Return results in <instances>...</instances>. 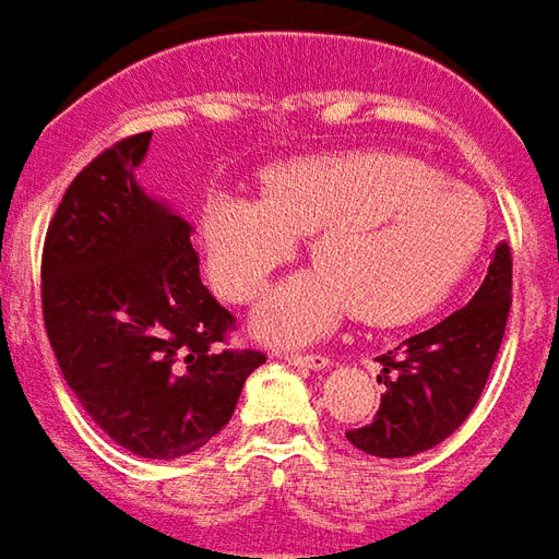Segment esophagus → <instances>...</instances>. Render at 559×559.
I'll return each mask as SVG.
<instances>
[{
	"label": "esophagus",
	"instance_id": "esophagus-1",
	"mask_svg": "<svg viewBox=\"0 0 559 559\" xmlns=\"http://www.w3.org/2000/svg\"><path fill=\"white\" fill-rule=\"evenodd\" d=\"M281 359L287 365H296V368H308V371H323V368L332 365L326 356H317V353H311V356H302V353H281Z\"/></svg>",
	"mask_w": 559,
	"mask_h": 559
}]
</instances>
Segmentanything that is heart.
Returning <instances> with one entry per match:
<instances>
[{
    "instance_id": "heart-1",
    "label": "heart",
    "mask_w": 559,
    "mask_h": 559,
    "mask_svg": "<svg viewBox=\"0 0 559 559\" xmlns=\"http://www.w3.org/2000/svg\"><path fill=\"white\" fill-rule=\"evenodd\" d=\"M485 230L476 191L395 152L287 160L266 173L263 197L218 191L203 206L212 278L236 302L254 299L314 233L317 266L254 311L272 344L323 338L353 311L374 326L431 311L479 257Z\"/></svg>"
}]
</instances>
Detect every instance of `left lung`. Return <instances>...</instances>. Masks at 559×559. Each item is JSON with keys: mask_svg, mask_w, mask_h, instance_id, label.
Wrapping results in <instances>:
<instances>
[{"mask_svg": "<svg viewBox=\"0 0 559 559\" xmlns=\"http://www.w3.org/2000/svg\"><path fill=\"white\" fill-rule=\"evenodd\" d=\"M509 305L512 254L500 242L481 287L461 311L377 356V383L386 392L374 421L347 431V440L374 457H411L455 433L488 383Z\"/></svg>", "mask_w": 559, "mask_h": 559, "instance_id": "8db88e82", "label": "left lung"}]
</instances>
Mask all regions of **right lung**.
<instances>
[{"mask_svg":"<svg viewBox=\"0 0 559 559\" xmlns=\"http://www.w3.org/2000/svg\"><path fill=\"white\" fill-rule=\"evenodd\" d=\"M148 140H119L68 185L44 242L41 305L92 421L134 455L173 461L230 421L266 356L224 347L233 314L200 281L191 224L134 176Z\"/></svg>","mask_w":559,"mask_h":559,"instance_id":"obj_1","label":"right lung"}]
</instances>
